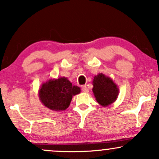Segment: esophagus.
Here are the masks:
<instances>
[{
  "label": "esophagus",
  "mask_w": 159,
  "mask_h": 159,
  "mask_svg": "<svg viewBox=\"0 0 159 159\" xmlns=\"http://www.w3.org/2000/svg\"><path fill=\"white\" fill-rule=\"evenodd\" d=\"M82 91L84 92V93H88V92H89V89H88L87 86L86 85L82 86Z\"/></svg>",
  "instance_id": "obj_1"
}]
</instances>
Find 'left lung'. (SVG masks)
Listing matches in <instances>:
<instances>
[{"mask_svg":"<svg viewBox=\"0 0 159 159\" xmlns=\"http://www.w3.org/2000/svg\"><path fill=\"white\" fill-rule=\"evenodd\" d=\"M93 82V93L99 104L107 107L116 100L118 89L110 78L101 73L95 76Z\"/></svg>","mask_w":159,"mask_h":159,"instance_id":"1","label":"left lung"}]
</instances>
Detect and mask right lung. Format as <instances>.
<instances>
[{"label": "right lung", "mask_w": 159, "mask_h": 159, "mask_svg": "<svg viewBox=\"0 0 159 159\" xmlns=\"http://www.w3.org/2000/svg\"><path fill=\"white\" fill-rule=\"evenodd\" d=\"M80 92L79 87L73 86L67 78L63 77L43 84L39 90V98L47 107L61 111L70 106L72 96Z\"/></svg>", "instance_id": "1"}]
</instances>
